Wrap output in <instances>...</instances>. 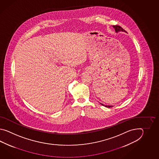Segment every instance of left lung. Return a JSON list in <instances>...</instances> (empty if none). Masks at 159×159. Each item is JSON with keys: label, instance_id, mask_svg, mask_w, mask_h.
Instances as JSON below:
<instances>
[{"label": "left lung", "instance_id": "obj_1", "mask_svg": "<svg viewBox=\"0 0 159 159\" xmlns=\"http://www.w3.org/2000/svg\"><path fill=\"white\" fill-rule=\"evenodd\" d=\"M112 27H113V28H114V30H115V32H116V33H118L119 32H126V31H125V30H123V29L122 28V27H120V26H119V25H113ZM100 104L102 105V106H105L106 107H108V108L113 107V106L105 105H103V104H102L101 103H100Z\"/></svg>", "mask_w": 159, "mask_h": 159}]
</instances>
